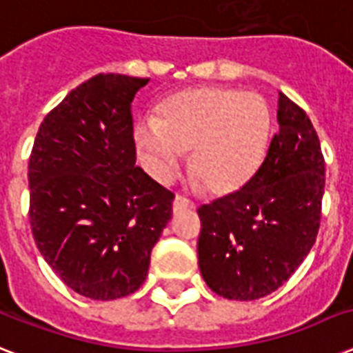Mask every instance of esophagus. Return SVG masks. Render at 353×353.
Instances as JSON below:
<instances>
[{
  "label": "esophagus",
  "instance_id": "1",
  "mask_svg": "<svg viewBox=\"0 0 353 353\" xmlns=\"http://www.w3.org/2000/svg\"><path fill=\"white\" fill-rule=\"evenodd\" d=\"M172 209H174V212H179V210H187V209H194V203L190 201V199L183 198V196H179V194H177L176 198H174V203H172Z\"/></svg>",
  "mask_w": 353,
  "mask_h": 353
}]
</instances>
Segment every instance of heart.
Here are the masks:
<instances>
[{
  "label": "heart",
  "instance_id": "b5f03b06",
  "mask_svg": "<svg viewBox=\"0 0 353 353\" xmlns=\"http://www.w3.org/2000/svg\"><path fill=\"white\" fill-rule=\"evenodd\" d=\"M135 144L154 176L176 170L192 150L194 179L214 194H231L251 181L271 135V110L254 91L223 85L185 90L163 102L159 119L137 121Z\"/></svg>",
  "mask_w": 353,
  "mask_h": 353
}]
</instances>
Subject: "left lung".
Here are the masks:
<instances>
[{
  "mask_svg": "<svg viewBox=\"0 0 353 353\" xmlns=\"http://www.w3.org/2000/svg\"><path fill=\"white\" fill-rule=\"evenodd\" d=\"M279 133L251 181L199 207L201 276L229 301L268 296L295 273L315 243L324 157L306 112L279 93Z\"/></svg>",
  "mask_w": 353,
  "mask_h": 353,
  "instance_id": "1",
  "label": "left lung"
}]
</instances>
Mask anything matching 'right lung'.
I'll use <instances>...</instances> for the list:
<instances>
[{
  "instance_id": "add662e5",
  "label": "right lung",
  "mask_w": 353,
  "mask_h": 353,
  "mask_svg": "<svg viewBox=\"0 0 353 353\" xmlns=\"http://www.w3.org/2000/svg\"><path fill=\"white\" fill-rule=\"evenodd\" d=\"M148 79L101 73L47 113L29 159L30 229L63 284L93 301L143 285L174 194L135 166L132 102Z\"/></svg>"
}]
</instances>
